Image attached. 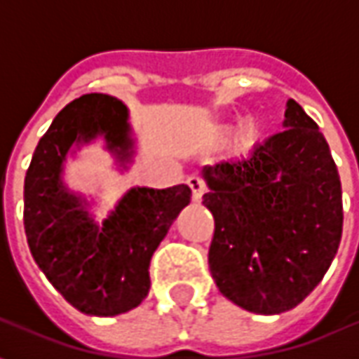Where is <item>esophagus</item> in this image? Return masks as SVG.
I'll return each mask as SVG.
<instances>
[{
  "mask_svg": "<svg viewBox=\"0 0 359 359\" xmlns=\"http://www.w3.org/2000/svg\"><path fill=\"white\" fill-rule=\"evenodd\" d=\"M187 182H188V187H190V190H192V198H194V202H200V200H202L203 192H205L203 180L200 179V177L192 175V177H188Z\"/></svg>",
  "mask_w": 359,
  "mask_h": 359,
  "instance_id": "esophagus-1",
  "label": "esophagus"
}]
</instances>
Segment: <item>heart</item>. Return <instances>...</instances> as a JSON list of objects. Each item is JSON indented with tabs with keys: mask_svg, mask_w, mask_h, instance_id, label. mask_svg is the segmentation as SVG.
<instances>
[{
	"mask_svg": "<svg viewBox=\"0 0 359 359\" xmlns=\"http://www.w3.org/2000/svg\"><path fill=\"white\" fill-rule=\"evenodd\" d=\"M256 134H257L256 125H248V126H246V136H248V138H256Z\"/></svg>",
	"mask_w": 359,
	"mask_h": 359,
	"instance_id": "b5f03b06",
	"label": "heart"
}]
</instances>
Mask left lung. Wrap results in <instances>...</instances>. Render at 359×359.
Listing matches in <instances>:
<instances>
[{
  "instance_id": "1",
  "label": "left lung",
  "mask_w": 359,
  "mask_h": 359,
  "mask_svg": "<svg viewBox=\"0 0 359 359\" xmlns=\"http://www.w3.org/2000/svg\"><path fill=\"white\" fill-rule=\"evenodd\" d=\"M285 130L248 156L202 167L215 219L210 271L221 294L257 316L296 308L332 264L342 188L329 144L294 100Z\"/></svg>"
}]
</instances>
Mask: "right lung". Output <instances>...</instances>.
Wrapping results in <instances>:
<instances>
[{
	"label": "right lung",
	"instance_id": "obj_1",
	"mask_svg": "<svg viewBox=\"0 0 359 359\" xmlns=\"http://www.w3.org/2000/svg\"><path fill=\"white\" fill-rule=\"evenodd\" d=\"M102 138L118 169L134 156L128 107L107 94H86L63 109L43 134L25 177V233L38 267L73 308L113 317L140 306L149 292V262L179 213L187 184L134 187L102 223L94 200L65 182V163Z\"/></svg>",
	"mask_w": 359,
	"mask_h": 359
}]
</instances>
